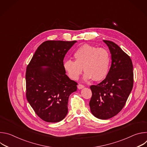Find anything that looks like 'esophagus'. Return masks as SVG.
Here are the masks:
<instances>
[{
  "label": "esophagus",
  "instance_id": "1",
  "mask_svg": "<svg viewBox=\"0 0 147 147\" xmlns=\"http://www.w3.org/2000/svg\"><path fill=\"white\" fill-rule=\"evenodd\" d=\"M84 87V86H83V85H82V84H80L77 86V88H78V89H79V90L82 89V88H83Z\"/></svg>",
  "mask_w": 147,
  "mask_h": 147
}]
</instances>
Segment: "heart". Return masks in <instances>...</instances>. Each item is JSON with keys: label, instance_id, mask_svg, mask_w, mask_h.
<instances>
[{"label": "heart", "instance_id": "1", "mask_svg": "<svg viewBox=\"0 0 147 147\" xmlns=\"http://www.w3.org/2000/svg\"><path fill=\"white\" fill-rule=\"evenodd\" d=\"M74 57L76 60L67 59L63 63V67L71 78L78 79L83 69L85 71L83 77L86 81L92 78L95 81H100L107 76L111 57L106 49L85 44L76 51Z\"/></svg>", "mask_w": 147, "mask_h": 147}]
</instances>
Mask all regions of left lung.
Here are the masks:
<instances>
[{
	"label": "left lung",
	"instance_id": "obj_1",
	"mask_svg": "<svg viewBox=\"0 0 147 147\" xmlns=\"http://www.w3.org/2000/svg\"><path fill=\"white\" fill-rule=\"evenodd\" d=\"M109 48L112 64L105 79L91 86L90 107L92 114L99 119H110L123 109L133 87V66L130 56L117 44L103 40Z\"/></svg>",
	"mask_w": 147,
	"mask_h": 147
}]
</instances>
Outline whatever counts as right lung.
Segmentation results:
<instances>
[{"mask_svg": "<svg viewBox=\"0 0 147 147\" xmlns=\"http://www.w3.org/2000/svg\"><path fill=\"white\" fill-rule=\"evenodd\" d=\"M77 41L47 40L27 67L26 97L35 113L47 122H59L68 112V100L77 83L66 74L63 59Z\"/></svg>", "mask_w": 147, "mask_h": 147, "instance_id": "1", "label": "right lung"}]
</instances>
